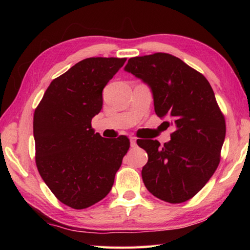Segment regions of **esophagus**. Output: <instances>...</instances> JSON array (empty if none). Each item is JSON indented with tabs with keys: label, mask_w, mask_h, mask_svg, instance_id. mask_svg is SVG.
<instances>
[{
	"label": "esophagus",
	"mask_w": 250,
	"mask_h": 250,
	"mask_svg": "<svg viewBox=\"0 0 250 250\" xmlns=\"http://www.w3.org/2000/svg\"><path fill=\"white\" fill-rule=\"evenodd\" d=\"M130 145L132 147H135L137 146V139H135L134 137H131L130 138Z\"/></svg>",
	"instance_id": "34e87169"
}]
</instances>
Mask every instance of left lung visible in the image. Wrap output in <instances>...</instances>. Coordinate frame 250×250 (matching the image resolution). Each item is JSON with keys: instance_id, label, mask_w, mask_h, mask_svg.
<instances>
[{"instance_id": "obj_1", "label": "left lung", "mask_w": 250, "mask_h": 250, "mask_svg": "<svg viewBox=\"0 0 250 250\" xmlns=\"http://www.w3.org/2000/svg\"><path fill=\"white\" fill-rule=\"evenodd\" d=\"M125 70L151 88L154 110L167 126L171 140H139L147 153L142 180L152 195L177 204L204 188L216 171L226 134L225 118L204 76L167 53L132 57Z\"/></svg>"}]
</instances>
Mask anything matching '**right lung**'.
I'll return each mask as SVG.
<instances>
[{"label": "right lung", "mask_w": 250, "mask_h": 250, "mask_svg": "<svg viewBox=\"0 0 250 250\" xmlns=\"http://www.w3.org/2000/svg\"><path fill=\"white\" fill-rule=\"evenodd\" d=\"M126 58L91 57L54 79L34 112L35 161L42 179L62 204L83 209L108 195L130 147L125 135L105 139L91 119L103 90Z\"/></svg>", "instance_id": "add662e5"}]
</instances>
